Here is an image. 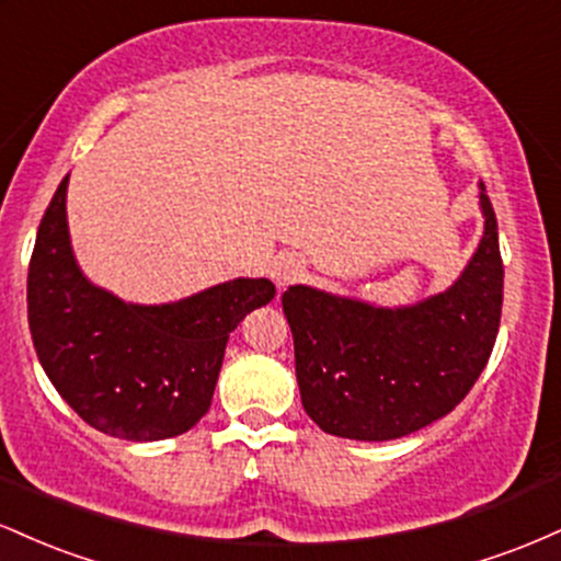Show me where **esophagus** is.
<instances>
[{
  "mask_svg": "<svg viewBox=\"0 0 561 561\" xmlns=\"http://www.w3.org/2000/svg\"><path fill=\"white\" fill-rule=\"evenodd\" d=\"M302 272H306V266H302L298 259H293V255H282V259L274 261L272 279L279 287H287V285H293V282H298Z\"/></svg>",
  "mask_w": 561,
  "mask_h": 561,
  "instance_id": "obj_1",
  "label": "esophagus"
}]
</instances>
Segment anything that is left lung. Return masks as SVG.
Wrapping results in <instances>:
<instances>
[{
	"instance_id": "1",
	"label": "left lung",
	"mask_w": 561,
	"mask_h": 561,
	"mask_svg": "<svg viewBox=\"0 0 561 561\" xmlns=\"http://www.w3.org/2000/svg\"><path fill=\"white\" fill-rule=\"evenodd\" d=\"M478 253L454 287L411 308H375L289 287L282 308L295 340L302 409L324 433L392 440L465 401L491 358L504 300L499 224L485 186Z\"/></svg>"
}]
</instances>
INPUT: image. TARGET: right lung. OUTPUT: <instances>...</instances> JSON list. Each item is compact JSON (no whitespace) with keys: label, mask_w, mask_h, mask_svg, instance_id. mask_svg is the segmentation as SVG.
I'll return each mask as SVG.
<instances>
[{"label":"right lung","mask_w":561,"mask_h":561,"mask_svg":"<svg viewBox=\"0 0 561 561\" xmlns=\"http://www.w3.org/2000/svg\"><path fill=\"white\" fill-rule=\"evenodd\" d=\"M68 176L28 263V327L47 377L83 422L121 440L182 435L210 409L229 332L276 295L234 279L169 306H126L89 285L66 221Z\"/></svg>","instance_id":"obj_1"}]
</instances>
